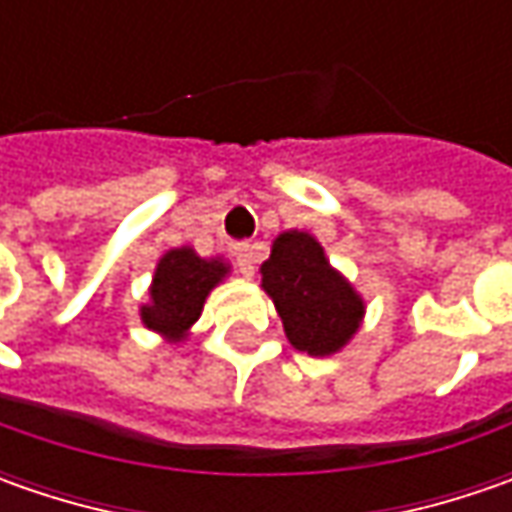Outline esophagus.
<instances>
[{
  "instance_id": "esophagus-1",
  "label": "esophagus",
  "mask_w": 512,
  "mask_h": 512,
  "mask_svg": "<svg viewBox=\"0 0 512 512\" xmlns=\"http://www.w3.org/2000/svg\"><path fill=\"white\" fill-rule=\"evenodd\" d=\"M236 265H239V273L242 276H253V270H256V250L253 245H236Z\"/></svg>"
}]
</instances>
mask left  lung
<instances>
[{
  "label": "left lung",
  "mask_w": 512,
  "mask_h": 512,
  "mask_svg": "<svg viewBox=\"0 0 512 512\" xmlns=\"http://www.w3.org/2000/svg\"><path fill=\"white\" fill-rule=\"evenodd\" d=\"M259 273L287 339L307 356L339 353L362 327L359 290L330 265L325 247L305 230L279 233Z\"/></svg>",
  "instance_id": "1"
}]
</instances>
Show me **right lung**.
I'll return each instance as SVG.
<instances>
[{
	"instance_id": "obj_1",
	"label": "right lung",
	"mask_w": 512,
	"mask_h": 512,
	"mask_svg": "<svg viewBox=\"0 0 512 512\" xmlns=\"http://www.w3.org/2000/svg\"><path fill=\"white\" fill-rule=\"evenodd\" d=\"M230 273L222 256L202 259L193 247H170L153 270L148 302L139 307L142 325L168 342H185L199 322L210 290Z\"/></svg>"
}]
</instances>
